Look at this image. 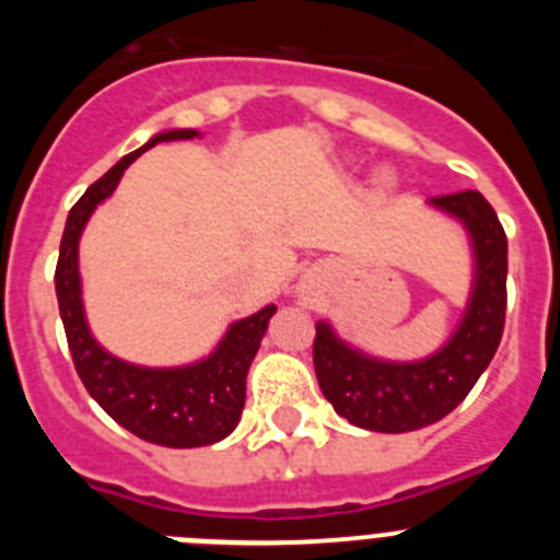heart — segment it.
<instances>
[{
	"instance_id": "b5f03b06",
	"label": "heart",
	"mask_w": 560,
	"mask_h": 560,
	"mask_svg": "<svg viewBox=\"0 0 560 560\" xmlns=\"http://www.w3.org/2000/svg\"><path fill=\"white\" fill-rule=\"evenodd\" d=\"M393 179V176H389V173H381V182H389Z\"/></svg>"
}]
</instances>
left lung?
<instances>
[{"mask_svg": "<svg viewBox=\"0 0 560 560\" xmlns=\"http://www.w3.org/2000/svg\"><path fill=\"white\" fill-rule=\"evenodd\" d=\"M429 207L459 221L468 235L474 280L454 334L427 359L389 361L341 339L330 323H316L314 368L325 398L353 427L404 434L432 427L471 393L491 364L508 305V237L482 192L463 190L429 199Z\"/></svg>", "mask_w": 560, "mask_h": 560, "instance_id": "1", "label": "left lung"}]
</instances>
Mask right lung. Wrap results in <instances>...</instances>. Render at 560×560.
<instances>
[{"label":"right lung","mask_w":560,"mask_h":560,"mask_svg":"<svg viewBox=\"0 0 560 560\" xmlns=\"http://www.w3.org/2000/svg\"><path fill=\"white\" fill-rule=\"evenodd\" d=\"M196 128H171L153 133L142 148L122 156L106 176L83 192L69 210L63 226L61 252L56 266V294L61 323L67 330L69 353L75 361L83 387L122 429L137 438L167 448L212 446L237 427L246 404V373L264 341L277 305H266L257 314L235 319L221 336L210 355L179 368H142L120 355L108 353L95 339L83 311V285L78 269V244L97 205L120 185L122 173L140 153L156 142L192 140Z\"/></svg>","instance_id":"add662e5"}]
</instances>
